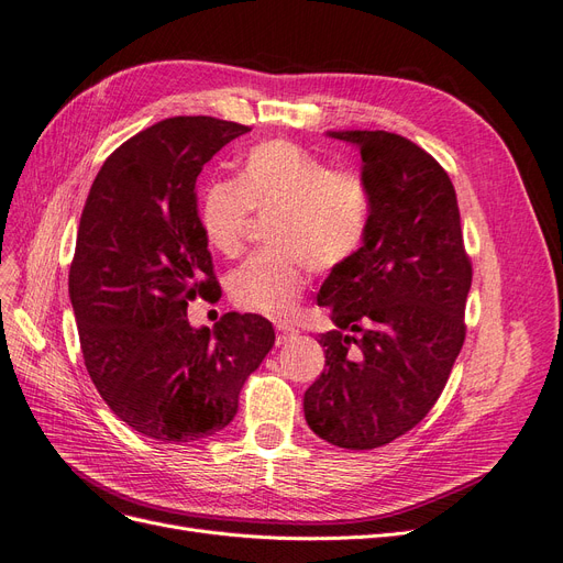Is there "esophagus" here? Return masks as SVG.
Returning a JSON list of instances; mask_svg holds the SVG:
<instances>
[{
	"instance_id": "1",
	"label": "esophagus",
	"mask_w": 563,
	"mask_h": 563,
	"mask_svg": "<svg viewBox=\"0 0 563 563\" xmlns=\"http://www.w3.org/2000/svg\"><path fill=\"white\" fill-rule=\"evenodd\" d=\"M295 336H297L295 328H287V324H278V336H276L278 346H283V343H287L289 339H295Z\"/></svg>"
}]
</instances>
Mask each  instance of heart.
Segmentation results:
<instances>
[{
    "label": "heart",
    "instance_id": "heart-1",
    "mask_svg": "<svg viewBox=\"0 0 563 563\" xmlns=\"http://www.w3.org/2000/svg\"><path fill=\"white\" fill-rule=\"evenodd\" d=\"M252 210L271 214L268 247L231 274L233 303L266 318H287L303 292L306 268L346 266L367 241L372 191L355 170H334L328 161L289 140L250 147L233 179H214L198 203V227L220 255H239Z\"/></svg>",
    "mask_w": 563,
    "mask_h": 563
}]
</instances>
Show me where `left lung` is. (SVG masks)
Wrapping results in <instances>:
<instances>
[{
	"instance_id": "obj_1",
	"label": "left lung",
	"mask_w": 563,
	"mask_h": 563,
	"mask_svg": "<svg viewBox=\"0 0 563 563\" xmlns=\"http://www.w3.org/2000/svg\"><path fill=\"white\" fill-rule=\"evenodd\" d=\"M357 147L372 224L357 255L322 283L324 372L303 393L306 423L341 449L400 438L438 402L465 341L473 266L456 191L411 140L386 131H330Z\"/></svg>"
}]
</instances>
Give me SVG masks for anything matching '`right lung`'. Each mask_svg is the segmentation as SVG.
I'll return each instance as SVG.
<instances>
[{
  "label": "right lung",
  "instance_id": "right-lung-1",
  "mask_svg": "<svg viewBox=\"0 0 563 563\" xmlns=\"http://www.w3.org/2000/svg\"><path fill=\"white\" fill-rule=\"evenodd\" d=\"M250 129L212 117L150 125L102 163L81 212L69 299L86 369L144 438L198 442L224 430L245 378L274 349V324L224 313L191 328L187 306L220 297L198 227L196 177Z\"/></svg>",
  "mask_w": 563,
  "mask_h": 563
}]
</instances>
